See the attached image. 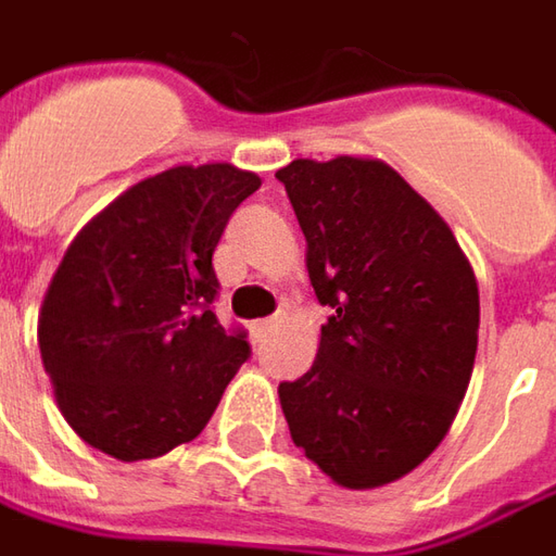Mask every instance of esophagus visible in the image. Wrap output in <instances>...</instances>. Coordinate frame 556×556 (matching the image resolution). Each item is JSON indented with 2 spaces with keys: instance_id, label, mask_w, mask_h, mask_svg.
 <instances>
[{
  "instance_id": "1",
  "label": "esophagus",
  "mask_w": 556,
  "mask_h": 556,
  "mask_svg": "<svg viewBox=\"0 0 556 556\" xmlns=\"http://www.w3.org/2000/svg\"><path fill=\"white\" fill-rule=\"evenodd\" d=\"M274 329V319H255L252 326H249V332H252V338L255 341H261V338H267V332Z\"/></svg>"
}]
</instances>
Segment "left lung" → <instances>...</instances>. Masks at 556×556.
<instances>
[{"mask_svg":"<svg viewBox=\"0 0 556 556\" xmlns=\"http://www.w3.org/2000/svg\"><path fill=\"white\" fill-rule=\"evenodd\" d=\"M332 316L314 366L279 384L292 443L332 483L375 489L450 433L477 356L480 289L452 227L372 156L277 172Z\"/></svg>","mask_w":556,"mask_h":556,"instance_id":"1","label":"left lung"}]
</instances>
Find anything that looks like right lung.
<instances>
[{
  "instance_id": "1",
  "label": "right lung",
  "mask_w": 556,
  "mask_h": 556,
  "mask_svg": "<svg viewBox=\"0 0 556 556\" xmlns=\"http://www.w3.org/2000/svg\"><path fill=\"white\" fill-rule=\"evenodd\" d=\"M261 187L230 163L175 165L131 184L70 242L39 307L58 409L119 462L160 458L208 425L249 344L212 314V255Z\"/></svg>"
}]
</instances>
